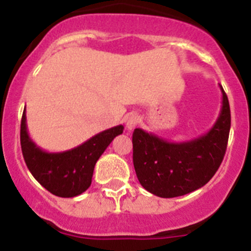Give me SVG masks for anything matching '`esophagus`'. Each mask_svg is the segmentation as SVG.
Here are the masks:
<instances>
[{
	"label": "esophagus",
	"mask_w": 251,
	"mask_h": 251,
	"mask_svg": "<svg viewBox=\"0 0 251 251\" xmlns=\"http://www.w3.org/2000/svg\"><path fill=\"white\" fill-rule=\"evenodd\" d=\"M139 123V117L136 114V113H130V114L127 115L126 118V127H127L128 130H133L134 128L138 126Z\"/></svg>",
	"instance_id": "34e87169"
}]
</instances>
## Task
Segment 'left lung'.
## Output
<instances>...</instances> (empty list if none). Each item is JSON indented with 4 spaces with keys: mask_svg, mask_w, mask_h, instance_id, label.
I'll use <instances>...</instances> for the list:
<instances>
[{
    "mask_svg": "<svg viewBox=\"0 0 251 251\" xmlns=\"http://www.w3.org/2000/svg\"><path fill=\"white\" fill-rule=\"evenodd\" d=\"M214 127L192 141L168 142L141 128L133 132V165L138 181L151 194L163 199L183 196L212 178L225 156L231 115L227 95Z\"/></svg>",
    "mask_w": 251,
    "mask_h": 251,
    "instance_id": "obj_1",
    "label": "left lung"
}]
</instances>
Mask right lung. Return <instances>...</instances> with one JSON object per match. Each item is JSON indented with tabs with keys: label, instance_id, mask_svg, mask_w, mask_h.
I'll use <instances>...</instances> for the list:
<instances>
[{
	"label": "right lung",
	"instance_id": "obj_1",
	"mask_svg": "<svg viewBox=\"0 0 251 251\" xmlns=\"http://www.w3.org/2000/svg\"><path fill=\"white\" fill-rule=\"evenodd\" d=\"M123 129V126H117L95 134L73 150L50 153L37 147L30 138L24 110L20 141L26 166L37 182L55 196L74 197L89 188L95 163Z\"/></svg>",
	"mask_w": 251,
	"mask_h": 251
}]
</instances>
